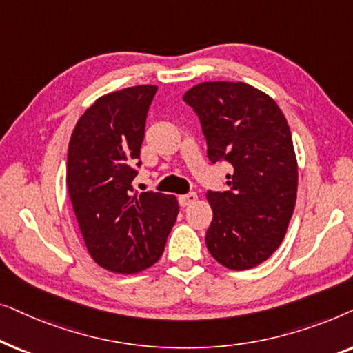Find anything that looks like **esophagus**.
I'll list each match as a JSON object with an SVG mask.
<instances>
[{"label":"esophagus","instance_id":"1","mask_svg":"<svg viewBox=\"0 0 353 353\" xmlns=\"http://www.w3.org/2000/svg\"><path fill=\"white\" fill-rule=\"evenodd\" d=\"M196 201H197V194H196V192H188V194L180 196V204H181V207H188V205L194 204Z\"/></svg>","mask_w":353,"mask_h":353}]
</instances>
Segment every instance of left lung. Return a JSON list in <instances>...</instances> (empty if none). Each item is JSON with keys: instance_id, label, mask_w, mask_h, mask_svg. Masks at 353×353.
<instances>
[{"instance_id": "obj_1", "label": "left lung", "mask_w": 353, "mask_h": 353, "mask_svg": "<svg viewBox=\"0 0 353 353\" xmlns=\"http://www.w3.org/2000/svg\"><path fill=\"white\" fill-rule=\"evenodd\" d=\"M183 101L199 115L212 162L226 161L225 192L205 194L214 219L205 233L212 257L249 270L273 255L286 236L297 197V157L283 110L243 81H204Z\"/></svg>"}]
</instances>
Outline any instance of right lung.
I'll use <instances>...</instances> for the list:
<instances>
[{"instance_id": "add662e5", "label": "right lung", "mask_w": 353, "mask_h": 353, "mask_svg": "<svg viewBox=\"0 0 353 353\" xmlns=\"http://www.w3.org/2000/svg\"><path fill=\"white\" fill-rule=\"evenodd\" d=\"M156 91V85H138L101 96L70 137L65 181L72 207L91 259L112 273L152 267L180 210L175 196L132 192Z\"/></svg>"}]
</instances>
